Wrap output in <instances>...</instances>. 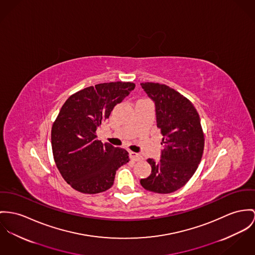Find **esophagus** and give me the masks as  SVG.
<instances>
[{"mask_svg": "<svg viewBox=\"0 0 255 255\" xmlns=\"http://www.w3.org/2000/svg\"><path fill=\"white\" fill-rule=\"evenodd\" d=\"M129 154H130L131 160H133V161H139V160L142 159V156L140 154H137V153H135L133 151H130Z\"/></svg>", "mask_w": 255, "mask_h": 255, "instance_id": "1", "label": "esophagus"}]
</instances>
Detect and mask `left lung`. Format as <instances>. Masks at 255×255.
<instances>
[{"instance_id": "left-lung-1", "label": "left lung", "mask_w": 255, "mask_h": 255, "mask_svg": "<svg viewBox=\"0 0 255 255\" xmlns=\"http://www.w3.org/2000/svg\"><path fill=\"white\" fill-rule=\"evenodd\" d=\"M140 86L155 104L164 148L159 161L147 159L151 174L139 182L148 191L172 193L192 177L201 162L205 144L201 120L192 103L175 89L154 82Z\"/></svg>"}]
</instances>
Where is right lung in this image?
<instances>
[{"instance_id":"1","label":"right lung","mask_w":255,"mask_h":255,"mask_svg":"<svg viewBox=\"0 0 255 255\" xmlns=\"http://www.w3.org/2000/svg\"><path fill=\"white\" fill-rule=\"evenodd\" d=\"M135 88L133 82H109L89 86L70 96L51 129L55 164L74 189L96 194L110 189L129 153L97 139L96 130L114 108Z\"/></svg>"}]
</instances>
